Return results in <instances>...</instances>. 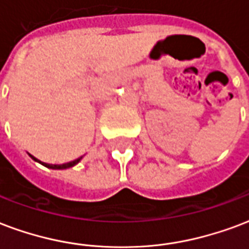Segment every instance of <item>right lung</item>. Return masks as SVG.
<instances>
[{"mask_svg":"<svg viewBox=\"0 0 249 249\" xmlns=\"http://www.w3.org/2000/svg\"><path fill=\"white\" fill-rule=\"evenodd\" d=\"M29 156H30V157L33 158V160H34L36 162H39L40 165H43V166L49 167V169H54V170H63V169H70V167L75 166L76 163H79V162H80V160L83 158V157H79L78 160H73V161L67 162V163H62V165H51V163H46V162L39 161L38 158H36L34 156H31V154H29Z\"/></svg>","mask_w":249,"mask_h":249,"instance_id":"right-lung-1","label":"right lung"}]
</instances>
